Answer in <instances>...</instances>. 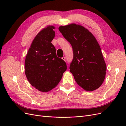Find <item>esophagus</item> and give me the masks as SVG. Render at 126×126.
<instances>
[{
  "label": "esophagus",
  "instance_id": "1",
  "mask_svg": "<svg viewBox=\"0 0 126 126\" xmlns=\"http://www.w3.org/2000/svg\"><path fill=\"white\" fill-rule=\"evenodd\" d=\"M62 59L63 60H64V61H66V58L64 57H63V58H62Z\"/></svg>",
  "mask_w": 126,
  "mask_h": 126
}]
</instances>
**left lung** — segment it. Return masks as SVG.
Listing matches in <instances>:
<instances>
[{
    "label": "left lung",
    "mask_w": 126,
    "mask_h": 126,
    "mask_svg": "<svg viewBox=\"0 0 126 126\" xmlns=\"http://www.w3.org/2000/svg\"><path fill=\"white\" fill-rule=\"evenodd\" d=\"M59 30L72 48L74 57L69 69L75 81L86 91L98 89L105 80L106 64L96 39L79 25L62 26Z\"/></svg>",
    "instance_id": "8db88e82"
}]
</instances>
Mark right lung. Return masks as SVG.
<instances>
[{
  "mask_svg": "<svg viewBox=\"0 0 126 126\" xmlns=\"http://www.w3.org/2000/svg\"><path fill=\"white\" fill-rule=\"evenodd\" d=\"M55 27L48 26L37 34L28 51L25 62V74L33 87L41 92L50 91L58 84L66 63L57 57L51 43Z\"/></svg>",
  "mask_w": 126,
  "mask_h": 126,
  "instance_id": "obj_1",
  "label": "right lung"
}]
</instances>
